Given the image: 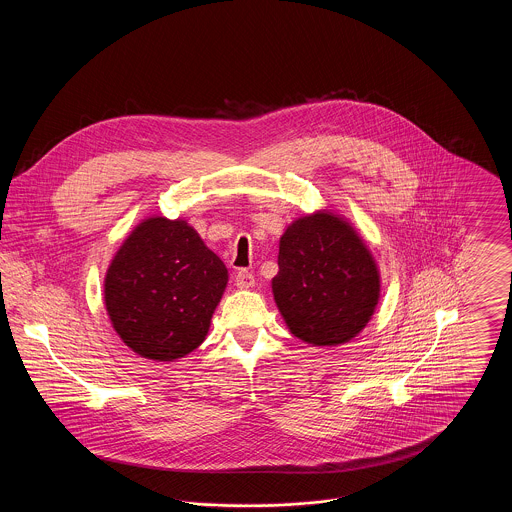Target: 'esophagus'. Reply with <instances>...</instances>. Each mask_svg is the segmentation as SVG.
I'll use <instances>...</instances> for the list:
<instances>
[{"label":"esophagus","mask_w":512,"mask_h":512,"mask_svg":"<svg viewBox=\"0 0 512 512\" xmlns=\"http://www.w3.org/2000/svg\"><path fill=\"white\" fill-rule=\"evenodd\" d=\"M236 286L240 288V290H249V288H253L255 286V276L249 272V270H238L236 272Z\"/></svg>","instance_id":"obj_1"}]
</instances>
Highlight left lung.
<instances>
[{
  "label": "left lung",
  "mask_w": 512,
  "mask_h": 512,
  "mask_svg": "<svg viewBox=\"0 0 512 512\" xmlns=\"http://www.w3.org/2000/svg\"><path fill=\"white\" fill-rule=\"evenodd\" d=\"M276 307L295 338L317 347L353 340L374 315L380 270L351 222L326 209L293 220L280 238Z\"/></svg>",
  "instance_id": "1"
}]
</instances>
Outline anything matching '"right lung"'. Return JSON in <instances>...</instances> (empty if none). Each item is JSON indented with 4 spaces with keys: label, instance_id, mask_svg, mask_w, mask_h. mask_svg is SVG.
Returning a JSON list of instances; mask_svg holds the SVG:
<instances>
[{
    "label": "right lung",
    "instance_id": "add662e5",
    "mask_svg": "<svg viewBox=\"0 0 512 512\" xmlns=\"http://www.w3.org/2000/svg\"><path fill=\"white\" fill-rule=\"evenodd\" d=\"M228 284V270L184 219L147 217L107 268L103 299L136 355L169 363L197 349Z\"/></svg>",
    "mask_w": 512,
    "mask_h": 512
}]
</instances>
